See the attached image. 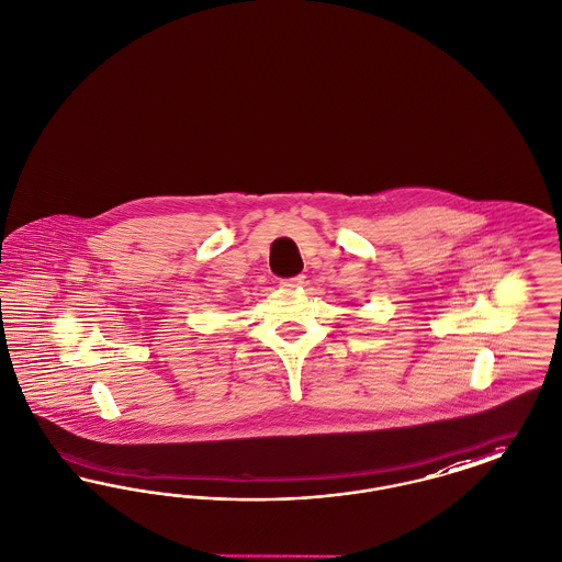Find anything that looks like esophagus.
<instances>
[{
  "instance_id": "34e87169",
  "label": "esophagus",
  "mask_w": 562,
  "mask_h": 562,
  "mask_svg": "<svg viewBox=\"0 0 562 562\" xmlns=\"http://www.w3.org/2000/svg\"><path fill=\"white\" fill-rule=\"evenodd\" d=\"M304 283V274H297V277H292V279H281V288L283 290H295V288H300Z\"/></svg>"
}]
</instances>
